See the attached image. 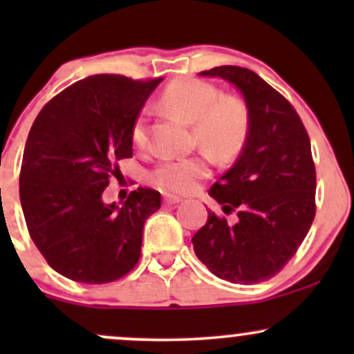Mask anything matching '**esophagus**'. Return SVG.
<instances>
[{"instance_id":"obj_1","label":"esophagus","mask_w":354,"mask_h":354,"mask_svg":"<svg viewBox=\"0 0 354 354\" xmlns=\"http://www.w3.org/2000/svg\"><path fill=\"white\" fill-rule=\"evenodd\" d=\"M180 201H181L180 198H176V196H165L166 205H178Z\"/></svg>"}]
</instances>
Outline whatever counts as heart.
<instances>
[{"instance_id": "b5f03b06", "label": "heart", "mask_w": 354, "mask_h": 354, "mask_svg": "<svg viewBox=\"0 0 354 354\" xmlns=\"http://www.w3.org/2000/svg\"><path fill=\"white\" fill-rule=\"evenodd\" d=\"M165 106L193 123L194 140L203 151L216 161L236 156L246 141L250 116L241 100L234 96L219 98V89L200 78H180L168 84L161 96ZM131 141L136 148L148 145L146 116L141 113L131 128ZM209 174L203 158L163 161L153 169L154 185L166 193L185 194L196 188Z\"/></svg>"}]
</instances>
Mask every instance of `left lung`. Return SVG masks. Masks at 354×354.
<instances>
[{"mask_svg": "<svg viewBox=\"0 0 354 354\" xmlns=\"http://www.w3.org/2000/svg\"><path fill=\"white\" fill-rule=\"evenodd\" d=\"M200 75L219 76L241 91L250 128L236 163L209 189L225 214L236 211V219L208 211L191 239L194 253L230 283L266 281L293 258L315 219L310 136L293 104L254 71L218 66Z\"/></svg>", "mask_w": 354, "mask_h": 354, "instance_id": "left-lung-1", "label": "left lung"}]
</instances>
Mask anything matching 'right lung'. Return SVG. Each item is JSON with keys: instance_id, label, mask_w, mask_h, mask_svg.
<instances>
[{"instance_id": "right-lung-1", "label": "right lung", "mask_w": 354, "mask_h": 354, "mask_svg": "<svg viewBox=\"0 0 354 354\" xmlns=\"http://www.w3.org/2000/svg\"><path fill=\"white\" fill-rule=\"evenodd\" d=\"M161 81L88 76L48 101L31 126L19 200L31 239L64 278L111 283L140 259L145 221L161 194L140 186L118 206L103 191L120 181L118 161L133 156V123Z\"/></svg>"}]
</instances>
